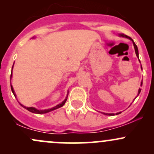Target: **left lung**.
Segmentation results:
<instances>
[{"label": "left lung", "instance_id": "left-lung-1", "mask_svg": "<svg viewBox=\"0 0 154 154\" xmlns=\"http://www.w3.org/2000/svg\"><path fill=\"white\" fill-rule=\"evenodd\" d=\"M119 37H122V38H128V39H129V40H132V43H133V45H134V48H135V54H136V56H137V57L138 58V59H139V54H138V48H137V45H136V44L134 43V41H133V40H132V39L131 38H130V37H128V35H125V34H119ZM139 61H140V60H139ZM141 69H142V66H141ZM143 85V82H141V84H140V86H142ZM140 91H141V89L140 88H139V90H138V93H137V97L138 96V95L140 94ZM137 97H135V98H137ZM135 99H134L133 100H135ZM121 111H120V112H118V113H116V115H117V114H121ZM103 114H105V115H109V116H114V114H108V113H103Z\"/></svg>", "mask_w": 154, "mask_h": 154}]
</instances>
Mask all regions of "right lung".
I'll return each instance as SVG.
<instances>
[{
    "label": "right lung",
    "instance_id": "right-lung-1",
    "mask_svg": "<svg viewBox=\"0 0 154 154\" xmlns=\"http://www.w3.org/2000/svg\"><path fill=\"white\" fill-rule=\"evenodd\" d=\"M35 38V37H33L32 38ZM13 67H14V65H13V66H12V69H13ZM11 77H12V71H11ZM11 91H12V93H13L15 97L17 96V95H16V93H15L14 90V88H13V86H12L11 85ZM68 93H69V92H68V93H67V96L66 97V98H65V99L63 100V101L61 102V103L58 104V105H56V106L51 108V109H44V110H39V109H37L36 108H35V107H27V106H25L22 105V104H21L20 103H20V105L22 106V107H24V109H26V110H28L29 111H30V112H32V113H34V114H46V113L50 112V111H54V110H56V109H59V108L62 107L65 104V103H66V100H67V97H68Z\"/></svg>",
    "mask_w": 154,
    "mask_h": 154
}]
</instances>
